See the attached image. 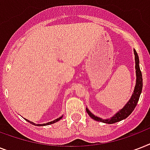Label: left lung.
Returning a JSON list of instances; mask_svg holds the SVG:
<instances>
[{
	"instance_id": "left-lung-1",
	"label": "left lung",
	"mask_w": 150,
	"mask_h": 150,
	"mask_svg": "<svg viewBox=\"0 0 150 150\" xmlns=\"http://www.w3.org/2000/svg\"><path fill=\"white\" fill-rule=\"evenodd\" d=\"M134 54H135V70H136L135 71V72H136V84H135V89H134L132 96L130 98V100H128V102L126 103L125 106L122 109L120 110L117 114H115V115L108 119H102L95 116L94 114H93L91 112L89 111L88 108H86V112L93 119L97 121L103 122V123L114 124L128 117L132 114V112L134 110L136 105H137L138 101L139 100V96L141 95L142 89V75L139 68V56H138L137 52L135 51V50H134Z\"/></svg>"
}]
</instances>
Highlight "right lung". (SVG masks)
<instances>
[{
  "label": "right lung",
  "instance_id": "obj_1",
  "mask_svg": "<svg viewBox=\"0 0 150 150\" xmlns=\"http://www.w3.org/2000/svg\"><path fill=\"white\" fill-rule=\"evenodd\" d=\"M62 117H63V116L60 117H58V118H57L56 120H54V121H50V122H48V123H46V124H41V125H40V124H35V123H33V122H32V121H28L27 119H25V120H26V121H28V122H29V123H31L32 125H36V126H44V125H49L54 124V123H55V122H57V121H60V120H61V119L62 118Z\"/></svg>",
  "mask_w": 150,
  "mask_h": 150
}]
</instances>
